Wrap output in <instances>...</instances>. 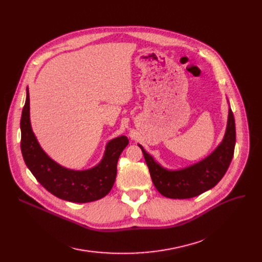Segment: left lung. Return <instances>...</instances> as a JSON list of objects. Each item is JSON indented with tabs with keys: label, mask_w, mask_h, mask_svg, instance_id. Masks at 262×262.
Instances as JSON below:
<instances>
[{
	"label": "left lung",
	"mask_w": 262,
	"mask_h": 262,
	"mask_svg": "<svg viewBox=\"0 0 262 262\" xmlns=\"http://www.w3.org/2000/svg\"><path fill=\"white\" fill-rule=\"evenodd\" d=\"M236 144V125L231 109L222 143L207 158L178 171H168L149 156L139 144L152 181L160 194L169 199H191L213 188L225 175Z\"/></svg>",
	"instance_id": "1"
}]
</instances>
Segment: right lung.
Here are the masks:
<instances>
[{"label":"right lung","instance_id":"add662e5","mask_svg":"<svg viewBox=\"0 0 262 262\" xmlns=\"http://www.w3.org/2000/svg\"><path fill=\"white\" fill-rule=\"evenodd\" d=\"M20 127L21 152L26 166L36 180L53 195L73 203H89L104 198L112 190L117 176L119 157L128 144L127 137L121 136L109 141L104 158L96 167L85 171L66 169L43 152L32 132L29 89Z\"/></svg>","mask_w":262,"mask_h":262}]
</instances>
